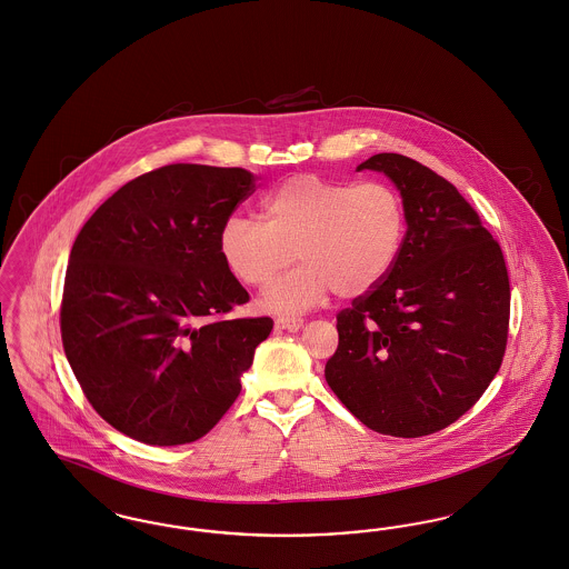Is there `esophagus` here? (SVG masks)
Masks as SVG:
<instances>
[{
	"instance_id": "34e87169",
	"label": "esophagus",
	"mask_w": 569,
	"mask_h": 569,
	"mask_svg": "<svg viewBox=\"0 0 569 569\" xmlns=\"http://www.w3.org/2000/svg\"><path fill=\"white\" fill-rule=\"evenodd\" d=\"M302 323H305V319L296 318V316H279L274 319V326L279 330H290V332H296L298 328H302Z\"/></svg>"
}]
</instances>
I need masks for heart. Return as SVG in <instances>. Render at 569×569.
<instances>
[{"mask_svg": "<svg viewBox=\"0 0 569 569\" xmlns=\"http://www.w3.org/2000/svg\"><path fill=\"white\" fill-rule=\"evenodd\" d=\"M267 222L232 213L220 228V253L230 273L251 288L273 281L262 307L296 313L332 290L362 295L386 279L407 234L402 197L386 182H335L296 176L262 201Z\"/></svg>", "mask_w": 569, "mask_h": 569, "instance_id": "obj_1", "label": "heart"}]
</instances>
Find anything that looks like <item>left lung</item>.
I'll use <instances>...</instances> for the list:
<instances>
[{
    "label": "left lung",
    "mask_w": 569,
    "mask_h": 569,
    "mask_svg": "<svg viewBox=\"0 0 569 569\" xmlns=\"http://www.w3.org/2000/svg\"><path fill=\"white\" fill-rule=\"evenodd\" d=\"M398 186L407 234L381 283L337 316L339 347L326 381L375 432L419 438L445 430L500 370L510 281L500 243L453 183L402 154L358 167Z\"/></svg>",
    "instance_id": "8db88e82"
}]
</instances>
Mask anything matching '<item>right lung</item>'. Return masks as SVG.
Returning <instances> with one entry per match:
<instances>
[{"instance_id":"obj_1","label":"right lung","mask_w":569,"mask_h":569,"mask_svg":"<svg viewBox=\"0 0 569 569\" xmlns=\"http://www.w3.org/2000/svg\"><path fill=\"white\" fill-rule=\"evenodd\" d=\"M256 190L239 167L164 164L124 183L78 232L61 339L87 400L118 432L199 440L241 391L271 318H224L250 295L220 228Z\"/></svg>"}]
</instances>
